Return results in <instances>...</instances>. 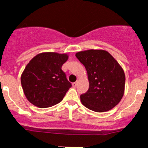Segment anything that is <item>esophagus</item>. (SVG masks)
Here are the masks:
<instances>
[{"instance_id":"esophagus-1","label":"esophagus","mask_w":148,"mask_h":148,"mask_svg":"<svg viewBox=\"0 0 148 148\" xmlns=\"http://www.w3.org/2000/svg\"><path fill=\"white\" fill-rule=\"evenodd\" d=\"M72 85H73V86H74V87H76L77 86V82H74V83H73V84H72Z\"/></svg>"}]
</instances>
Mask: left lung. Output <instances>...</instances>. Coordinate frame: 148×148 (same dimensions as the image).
Listing matches in <instances>:
<instances>
[{"label": "left lung", "mask_w": 148, "mask_h": 148, "mask_svg": "<svg viewBox=\"0 0 148 148\" xmlns=\"http://www.w3.org/2000/svg\"><path fill=\"white\" fill-rule=\"evenodd\" d=\"M87 71L89 87L80 95L82 104L95 112L112 109L122 99L125 74L119 63L108 52L89 49L76 53Z\"/></svg>", "instance_id": "1"}]
</instances>
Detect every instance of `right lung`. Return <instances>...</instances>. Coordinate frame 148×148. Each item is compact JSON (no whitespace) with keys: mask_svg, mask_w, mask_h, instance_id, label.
<instances>
[{"mask_svg":"<svg viewBox=\"0 0 148 148\" xmlns=\"http://www.w3.org/2000/svg\"><path fill=\"white\" fill-rule=\"evenodd\" d=\"M67 54L43 53L30 61L21 77L26 98L39 108H48L60 102L71 87L62 66Z\"/></svg>","mask_w":148,"mask_h":148,"instance_id":"1","label":"right lung"}]
</instances>
